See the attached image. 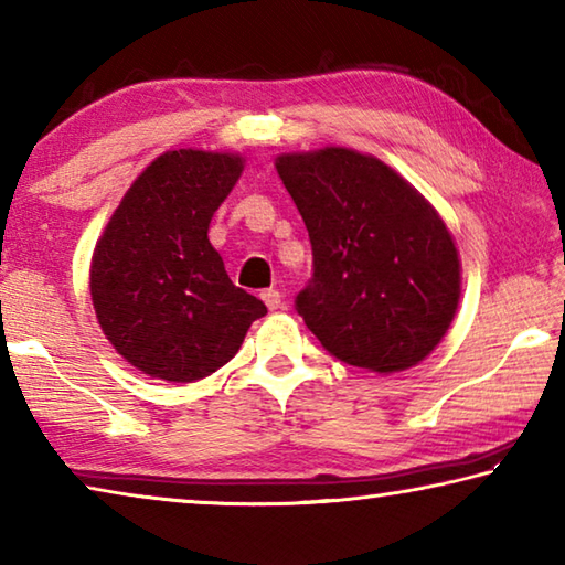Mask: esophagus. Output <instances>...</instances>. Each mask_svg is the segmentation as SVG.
<instances>
[{"label":"esophagus","mask_w":565,"mask_h":565,"mask_svg":"<svg viewBox=\"0 0 565 565\" xmlns=\"http://www.w3.org/2000/svg\"><path fill=\"white\" fill-rule=\"evenodd\" d=\"M262 301L266 303V309H269V311L281 309V303H284L281 294L276 291V289H266V291H262Z\"/></svg>","instance_id":"obj_1"}]
</instances>
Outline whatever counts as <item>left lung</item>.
I'll use <instances>...</instances> for the list:
<instances>
[{"instance_id":"left-lung-1","label":"left lung","mask_w":565,"mask_h":565,"mask_svg":"<svg viewBox=\"0 0 565 565\" xmlns=\"http://www.w3.org/2000/svg\"><path fill=\"white\" fill-rule=\"evenodd\" d=\"M276 171L306 224L313 274L296 311L331 356L394 374L451 327L461 264L441 216L394 169L353 149L284 154Z\"/></svg>"}]
</instances>
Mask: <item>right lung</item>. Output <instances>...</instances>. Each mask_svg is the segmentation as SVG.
<instances>
[{
  "mask_svg": "<svg viewBox=\"0 0 565 565\" xmlns=\"http://www.w3.org/2000/svg\"><path fill=\"white\" fill-rule=\"evenodd\" d=\"M242 169L234 154L167 151L134 181L94 248L102 331L149 376L189 384L214 374L266 313L232 284L206 236Z\"/></svg>",
  "mask_w": 565,
  "mask_h": 565,
  "instance_id": "right-lung-1",
  "label": "right lung"
}]
</instances>
